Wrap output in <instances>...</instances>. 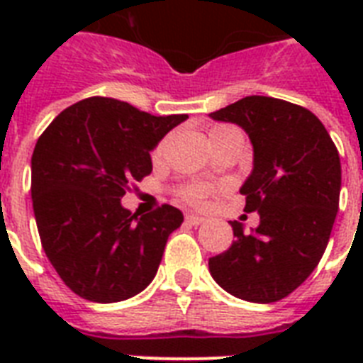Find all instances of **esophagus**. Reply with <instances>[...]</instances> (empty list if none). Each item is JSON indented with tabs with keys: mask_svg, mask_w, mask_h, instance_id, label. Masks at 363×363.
<instances>
[{
	"mask_svg": "<svg viewBox=\"0 0 363 363\" xmlns=\"http://www.w3.org/2000/svg\"><path fill=\"white\" fill-rule=\"evenodd\" d=\"M184 220H186V224H190V226H199V224H201V222H203L205 218H203V216L186 215V218H184Z\"/></svg>",
	"mask_w": 363,
	"mask_h": 363,
	"instance_id": "1",
	"label": "esophagus"
}]
</instances>
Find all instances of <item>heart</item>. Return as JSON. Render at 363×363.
Returning <instances> with one entry per match:
<instances>
[{
    "instance_id": "1",
    "label": "heart",
    "mask_w": 363,
    "mask_h": 363,
    "mask_svg": "<svg viewBox=\"0 0 363 363\" xmlns=\"http://www.w3.org/2000/svg\"><path fill=\"white\" fill-rule=\"evenodd\" d=\"M233 130V128H230V125H215V128H211L209 135H211V141L213 139H216V137H220L222 133H226V131ZM165 147H167V137L165 139H162V141L156 145V148H154L152 156L156 160L162 158L165 152ZM209 186H205V184H188V186L181 188V198L184 199V201H188V203H203V199L209 196Z\"/></svg>"
}]
</instances>
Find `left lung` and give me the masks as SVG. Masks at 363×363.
<instances>
[{"label":"left lung","mask_w":363,"mask_h":363,"mask_svg":"<svg viewBox=\"0 0 363 363\" xmlns=\"http://www.w3.org/2000/svg\"><path fill=\"white\" fill-rule=\"evenodd\" d=\"M252 143V173L239 192L258 213L250 233L232 222L235 241L209 258L213 279L252 303H273L313 273L330 241L339 209L341 162L324 124L309 109L267 96H247L211 113Z\"/></svg>","instance_id":"left-lung-1"}]
</instances>
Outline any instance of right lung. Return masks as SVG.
<instances>
[{
	"label": "right lung",
	"instance_id": "obj_1",
	"mask_svg": "<svg viewBox=\"0 0 363 363\" xmlns=\"http://www.w3.org/2000/svg\"><path fill=\"white\" fill-rule=\"evenodd\" d=\"M188 115L154 116L113 98L62 111L37 139L31 201L43 250L81 298L115 303L152 282L171 232V205L139 216L124 209L128 184L150 175V150Z\"/></svg>",
	"mask_w": 363,
	"mask_h": 363
}]
</instances>
